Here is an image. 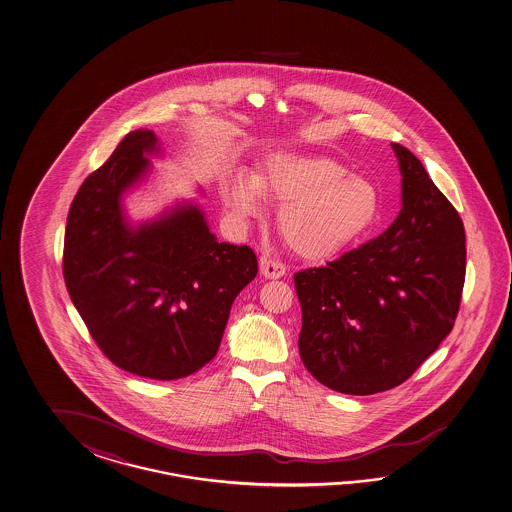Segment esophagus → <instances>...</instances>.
<instances>
[{
  "label": "esophagus",
  "mask_w": 512,
  "mask_h": 512,
  "mask_svg": "<svg viewBox=\"0 0 512 512\" xmlns=\"http://www.w3.org/2000/svg\"><path fill=\"white\" fill-rule=\"evenodd\" d=\"M259 268H261V273L266 279H280L286 273V266L277 259L268 257V255H262Z\"/></svg>",
  "instance_id": "esophagus-1"
}]
</instances>
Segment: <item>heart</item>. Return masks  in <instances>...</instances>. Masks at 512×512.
I'll return each mask as SVG.
<instances>
[{
  "label": "heart",
  "mask_w": 512,
  "mask_h": 512,
  "mask_svg": "<svg viewBox=\"0 0 512 512\" xmlns=\"http://www.w3.org/2000/svg\"><path fill=\"white\" fill-rule=\"evenodd\" d=\"M261 195L280 204V233L306 259L344 248L378 210L375 184L317 155H271L255 177L235 174L221 184L222 204L235 222L261 215Z\"/></svg>",
  "instance_id": "1"
}]
</instances>
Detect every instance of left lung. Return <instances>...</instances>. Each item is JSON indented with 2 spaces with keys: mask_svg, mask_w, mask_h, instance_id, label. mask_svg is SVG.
<instances>
[{
  "mask_svg": "<svg viewBox=\"0 0 512 512\" xmlns=\"http://www.w3.org/2000/svg\"><path fill=\"white\" fill-rule=\"evenodd\" d=\"M402 210L386 232L322 268L295 273L300 358L346 395L400 386L454 326L465 280V230L424 164L393 143Z\"/></svg>",
  "mask_w": 512,
  "mask_h": 512,
  "instance_id": "obj_1",
  "label": "left lung"
}]
</instances>
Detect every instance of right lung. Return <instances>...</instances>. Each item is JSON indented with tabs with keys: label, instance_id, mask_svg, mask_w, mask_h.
Wrapping results in <instances>:
<instances>
[{
	"label": "right lung",
	"instance_id": "obj_1",
	"mask_svg": "<svg viewBox=\"0 0 512 512\" xmlns=\"http://www.w3.org/2000/svg\"><path fill=\"white\" fill-rule=\"evenodd\" d=\"M157 152L152 130H134L81 184L67 217L63 275L110 362L137 377L177 380L217 355L257 257L250 246L217 241L197 204L130 226L123 193Z\"/></svg>",
	"mask_w": 512,
	"mask_h": 512
}]
</instances>
